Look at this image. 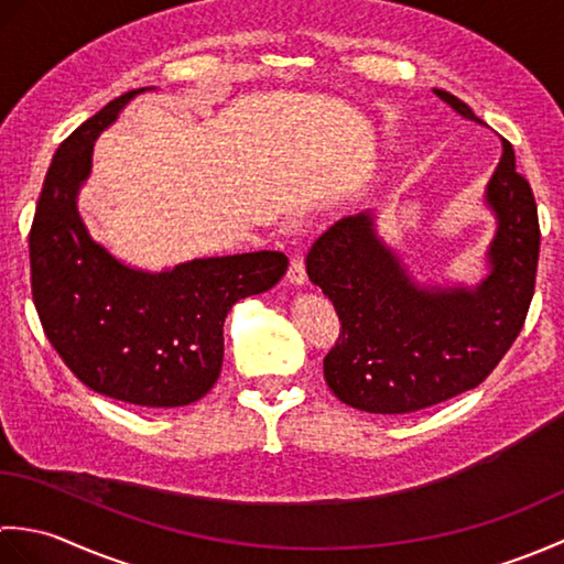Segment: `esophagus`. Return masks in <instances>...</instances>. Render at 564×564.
Returning a JSON list of instances; mask_svg holds the SVG:
<instances>
[{"label": "esophagus", "mask_w": 564, "mask_h": 564, "mask_svg": "<svg viewBox=\"0 0 564 564\" xmlns=\"http://www.w3.org/2000/svg\"><path fill=\"white\" fill-rule=\"evenodd\" d=\"M289 281L293 285H303L307 281V273H305V261L301 257H293L291 259V267H289Z\"/></svg>", "instance_id": "1"}]
</instances>
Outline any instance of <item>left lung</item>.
I'll return each mask as SVG.
<instances>
[{
  "instance_id": "obj_1",
  "label": "left lung",
  "mask_w": 564,
  "mask_h": 564,
  "mask_svg": "<svg viewBox=\"0 0 564 564\" xmlns=\"http://www.w3.org/2000/svg\"><path fill=\"white\" fill-rule=\"evenodd\" d=\"M455 113L485 126L453 94L434 89ZM485 188L497 230L487 275L475 285H422L376 230L373 210L334 223L307 251L310 281L337 310L341 332L325 356L337 398L370 414H406L473 390L492 373L529 313L541 227L529 182L501 140Z\"/></svg>"
}]
</instances>
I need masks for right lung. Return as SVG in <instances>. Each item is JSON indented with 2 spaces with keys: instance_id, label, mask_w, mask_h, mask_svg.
Segmentation results:
<instances>
[{
  "instance_id": "obj_1",
  "label": "right lung",
  "mask_w": 564,
  "mask_h": 564,
  "mask_svg": "<svg viewBox=\"0 0 564 564\" xmlns=\"http://www.w3.org/2000/svg\"><path fill=\"white\" fill-rule=\"evenodd\" d=\"M148 89L154 87L109 101L57 148L29 235L31 293L47 341L84 386L166 410L215 386L227 313L242 297L273 289L289 257L249 251L142 271L89 235L77 196L91 174L94 140Z\"/></svg>"
}]
</instances>
